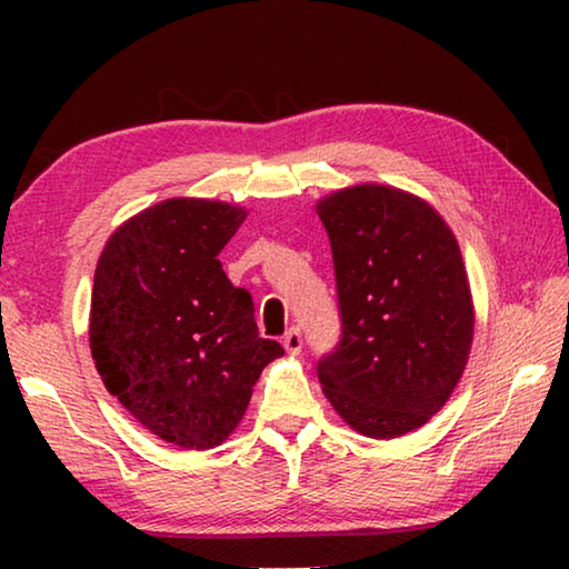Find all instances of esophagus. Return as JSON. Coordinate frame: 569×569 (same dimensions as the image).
Masks as SVG:
<instances>
[{"label": "esophagus", "instance_id": "esophagus-1", "mask_svg": "<svg viewBox=\"0 0 569 569\" xmlns=\"http://www.w3.org/2000/svg\"><path fill=\"white\" fill-rule=\"evenodd\" d=\"M283 349L291 353V356H296V353H301V349H303V336H301V329H291V331H286V336H283Z\"/></svg>", "mask_w": 569, "mask_h": 569}]
</instances>
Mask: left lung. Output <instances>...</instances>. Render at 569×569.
<instances>
[{
	"label": "left lung",
	"mask_w": 569,
	"mask_h": 569,
	"mask_svg": "<svg viewBox=\"0 0 569 569\" xmlns=\"http://www.w3.org/2000/svg\"><path fill=\"white\" fill-rule=\"evenodd\" d=\"M331 240L341 341L319 381L359 435L393 439L445 407L465 373L475 306L461 250L435 208L389 186L316 206Z\"/></svg>",
	"instance_id": "left-lung-1"
}]
</instances>
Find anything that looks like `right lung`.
Wrapping results in <instances>:
<instances>
[{
	"label": "right lung",
	"instance_id": "add662e5",
	"mask_svg": "<svg viewBox=\"0 0 569 569\" xmlns=\"http://www.w3.org/2000/svg\"><path fill=\"white\" fill-rule=\"evenodd\" d=\"M246 220L220 200L170 198L114 230L94 268L90 349L102 383L168 445L213 449L283 346L218 253Z\"/></svg>",
	"mask_w": 569,
	"mask_h": 569
}]
</instances>
